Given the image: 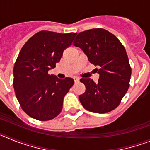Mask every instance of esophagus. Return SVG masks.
Returning <instances> with one entry per match:
<instances>
[{
	"label": "esophagus",
	"mask_w": 150,
	"mask_h": 150,
	"mask_svg": "<svg viewBox=\"0 0 150 150\" xmlns=\"http://www.w3.org/2000/svg\"><path fill=\"white\" fill-rule=\"evenodd\" d=\"M74 79V82H75V83H78V82L79 81V78L78 77V76H75Z\"/></svg>",
	"instance_id": "1"
}]
</instances>
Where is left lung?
<instances>
[{
	"mask_svg": "<svg viewBox=\"0 0 150 150\" xmlns=\"http://www.w3.org/2000/svg\"><path fill=\"white\" fill-rule=\"evenodd\" d=\"M74 45L79 47L91 64L98 67V83L90 78L80 82L86 91L79 96L85 109L105 113L120 105L129 88L132 68L124 46L116 36L103 28H93L77 34Z\"/></svg>",
	"mask_w": 150,
	"mask_h": 150,
	"instance_id": "8db88e82",
	"label": "left lung"
}]
</instances>
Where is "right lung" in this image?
I'll use <instances>...</instances> for the list:
<instances>
[{"label":"right lung","instance_id":"right-lung-1","mask_svg":"<svg viewBox=\"0 0 150 150\" xmlns=\"http://www.w3.org/2000/svg\"><path fill=\"white\" fill-rule=\"evenodd\" d=\"M76 34L41 30L21 49L13 68V87L22 109L33 119L48 121L62 111L74 79H59L48 71L55 67Z\"/></svg>","mask_w":150,"mask_h":150}]
</instances>
